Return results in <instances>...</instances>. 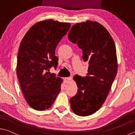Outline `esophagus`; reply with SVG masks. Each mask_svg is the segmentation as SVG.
Returning a JSON list of instances; mask_svg holds the SVG:
<instances>
[{
    "mask_svg": "<svg viewBox=\"0 0 135 135\" xmlns=\"http://www.w3.org/2000/svg\"><path fill=\"white\" fill-rule=\"evenodd\" d=\"M72 79V78L69 77V78H64V82L65 83H68L70 82V80Z\"/></svg>",
    "mask_w": 135,
    "mask_h": 135,
    "instance_id": "obj_1",
    "label": "esophagus"
}]
</instances>
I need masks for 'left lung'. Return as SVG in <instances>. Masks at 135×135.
Instances as JSON below:
<instances>
[{
	"label": "left lung",
	"instance_id": "1",
	"mask_svg": "<svg viewBox=\"0 0 135 135\" xmlns=\"http://www.w3.org/2000/svg\"><path fill=\"white\" fill-rule=\"evenodd\" d=\"M68 36L82 50L83 60L89 62L87 76L73 77L78 89L70 99V107L78 116L92 115L105 102L117 74L115 42L103 25L90 20L73 25Z\"/></svg>",
	"mask_w": 135,
	"mask_h": 135
}]
</instances>
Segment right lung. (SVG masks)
Instances as JSON below:
<instances>
[{
    "label": "right lung",
    "instance_id": "right-lung-1",
    "mask_svg": "<svg viewBox=\"0 0 135 135\" xmlns=\"http://www.w3.org/2000/svg\"><path fill=\"white\" fill-rule=\"evenodd\" d=\"M70 27L69 23L43 20L30 27L20 43L17 76L25 100L35 110L51 107L60 92L62 79L49 71L57 67L55 49Z\"/></svg>",
    "mask_w": 135,
    "mask_h": 135
}]
</instances>
